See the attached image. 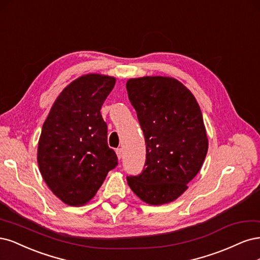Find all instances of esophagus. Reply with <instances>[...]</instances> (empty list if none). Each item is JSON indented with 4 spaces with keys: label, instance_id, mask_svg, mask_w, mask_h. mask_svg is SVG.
<instances>
[{
    "label": "esophagus",
    "instance_id": "esophagus-1",
    "mask_svg": "<svg viewBox=\"0 0 260 260\" xmlns=\"http://www.w3.org/2000/svg\"><path fill=\"white\" fill-rule=\"evenodd\" d=\"M115 152H116V155H118V158H119V160H121V157H122V155H123V151H122V149H121V148L116 149V150H115Z\"/></svg>",
    "mask_w": 260,
    "mask_h": 260
}]
</instances>
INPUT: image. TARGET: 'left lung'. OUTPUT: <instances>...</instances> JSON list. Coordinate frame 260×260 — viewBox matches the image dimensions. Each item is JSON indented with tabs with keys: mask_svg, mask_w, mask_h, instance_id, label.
<instances>
[{
	"mask_svg": "<svg viewBox=\"0 0 260 260\" xmlns=\"http://www.w3.org/2000/svg\"><path fill=\"white\" fill-rule=\"evenodd\" d=\"M126 89L147 152L144 171L127 176L128 186L150 205L173 202L188 189L207 153L200 106L182 83L169 77L129 79Z\"/></svg>",
	"mask_w": 260,
	"mask_h": 260,
	"instance_id": "obj_1",
	"label": "left lung"
}]
</instances>
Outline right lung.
I'll use <instances>...</instances> for the list:
<instances>
[{
  "instance_id": "obj_1",
  "label": "right lung",
  "mask_w": 260,
  "mask_h": 260,
  "mask_svg": "<svg viewBox=\"0 0 260 260\" xmlns=\"http://www.w3.org/2000/svg\"><path fill=\"white\" fill-rule=\"evenodd\" d=\"M114 84L115 79L108 75H82L57 97L42 127L40 172L53 193L68 205L86 204L118 165L100 113Z\"/></svg>"
}]
</instances>
